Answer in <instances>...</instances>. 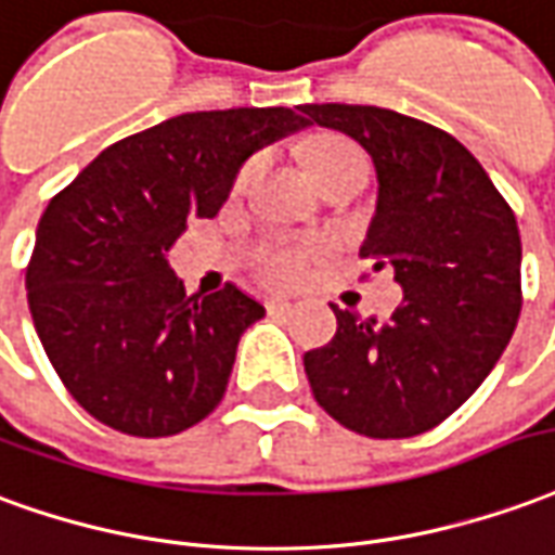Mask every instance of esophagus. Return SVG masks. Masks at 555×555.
Here are the masks:
<instances>
[{
	"instance_id": "esophagus-1",
	"label": "esophagus",
	"mask_w": 555,
	"mask_h": 555,
	"mask_svg": "<svg viewBox=\"0 0 555 555\" xmlns=\"http://www.w3.org/2000/svg\"><path fill=\"white\" fill-rule=\"evenodd\" d=\"M266 305H269L271 313H284V310L293 308V301H289V298H286V296H271L269 301H266Z\"/></svg>"
}]
</instances>
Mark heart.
<instances>
[{
  "instance_id": "b5f03b06",
  "label": "heart",
  "mask_w": 555,
  "mask_h": 555,
  "mask_svg": "<svg viewBox=\"0 0 555 555\" xmlns=\"http://www.w3.org/2000/svg\"><path fill=\"white\" fill-rule=\"evenodd\" d=\"M349 160H364L356 145L344 143V140H325V143H320L310 152V172L317 179L320 172L334 170V167L349 164ZM245 179L247 170L242 172V182ZM310 259H313V254H310L308 247L274 245L262 254V271H266V278H269L271 284L293 286L301 284L310 274Z\"/></svg>"
}]
</instances>
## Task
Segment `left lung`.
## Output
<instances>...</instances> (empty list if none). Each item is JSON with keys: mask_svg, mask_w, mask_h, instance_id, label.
Instances as JSON below:
<instances>
[{"mask_svg": "<svg viewBox=\"0 0 555 555\" xmlns=\"http://www.w3.org/2000/svg\"><path fill=\"white\" fill-rule=\"evenodd\" d=\"M376 167L361 257L395 269L403 305L379 325L334 308L332 344L305 352L322 410L371 439L446 422L496 367L520 317V230L485 167L451 133L395 109L305 104Z\"/></svg>", "mask_w": 555, "mask_h": 555, "instance_id": "1", "label": "left lung"}]
</instances>
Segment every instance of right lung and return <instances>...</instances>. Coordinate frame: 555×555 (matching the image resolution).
<instances>
[{
  "label": "right lung",
  "mask_w": 555,
  "mask_h": 555,
  "mask_svg": "<svg viewBox=\"0 0 555 555\" xmlns=\"http://www.w3.org/2000/svg\"><path fill=\"white\" fill-rule=\"evenodd\" d=\"M301 128L286 107L182 113L107 145L50 199L26 296L47 359L98 422L158 439L221 403L266 308L233 284L188 296L167 254L191 218L221 211L254 152Z\"/></svg>",
  "instance_id": "obj_1"
}]
</instances>
